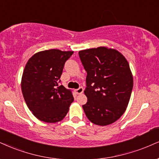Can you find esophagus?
<instances>
[{
  "label": "esophagus",
  "instance_id": "34e87169",
  "mask_svg": "<svg viewBox=\"0 0 159 159\" xmlns=\"http://www.w3.org/2000/svg\"><path fill=\"white\" fill-rule=\"evenodd\" d=\"M83 90L84 89H83V87H80L79 89L75 90V92L76 93H77V94H81V93L83 92Z\"/></svg>",
  "mask_w": 159,
  "mask_h": 159
}]
</instances>
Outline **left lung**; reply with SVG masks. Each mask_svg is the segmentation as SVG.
I'll use <instances>...</instances> for the list:
<instances>
[{
  "label": "left lung",
  "mask_w": 159,
  "mask_h": 159,
  "mask_svg": "<svg viewBox=\"0 0 159 159\" xmlns=\"http://www.w3.org/2000/svg\"><path fill=\"white\" fill-rule=\"evenodd\" d=\"M87 72L83 110L88 119L101 126L118 120L126 110L134 86L130 66L118 51L98 47L80 51Z\"/></svg>",
  "instance_id": "left-lung-1"
}]
</instances>
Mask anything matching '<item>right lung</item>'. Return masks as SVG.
<instances>
[{"instance_id": "1", "label": "right lung", "mask_w": 159, "mask_h": 159, "mask_svg": "<svg viewBox=\"0 0 159 159\" xmlns=\"http://www.w3.org/2000/svg\"><path fill=\"white\" fill-rule=\"evenodd\" d=\"M74 52L50 49L34 54L23 70L21 89L29 109L45 122L61 121L67 114L74 97L59 85L65 62Z\"/></svg>"}]
</instances>
